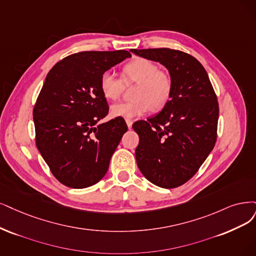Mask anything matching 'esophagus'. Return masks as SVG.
<instances>
[{
    "label": "esophagus",
    "mask_w": 256,
    "mask_h": 256,
    "mask_svg": "<svg viewBox=\"0 0 256 256\" xmlns=\"http://www.w3.org/2000/svg\"><path fill=\"white\" fill-rule=\"evenodd\" d=\"M126 126L128 128H132V126H133V121L132 120H126Z\"/></svg>",
    "instance_id": "esophagus-1"
}]
</instances>
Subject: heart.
I'll return each instance as SVG.
<instances>
[{
  "instance_id": "1",
  "label": "heart",
  "mask_w": 256,
  "mask_h": 256,
  "mask_svg": "<svg viewBox=\"0 0 256 256\" xmlns=\"http://www.w3.org/2000/svg\"><path fill=\"white\" fill-rule=\"evenodd\" d=\"M130 84H137L134 101L119 102L110 106L112 117L135 119L144 115L150 110H162L171 99L172 79L170 74L160 70L158 65L144 58H137L123 66L122 79L110 70L100 77V90L108 100H116L123 90Z\"/></svg>"
}]
</instances>
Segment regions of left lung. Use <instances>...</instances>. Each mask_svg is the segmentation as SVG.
<instances>
[{"label":"left lung","mask_w":256,"mask_h":256,"mask_svg":"<svg viewBox=\"0 0 256 256\" xmlns=\"http://www.w3.org/2000/svg\"><path fill=\"white\" fill-rule=\"evenodd\" d=\"M130 52L162 64L172 79L166 106L133 124L139 136L137 166L152 184L179 186L193 177L215 146L220 114L216 94L204 66L191 54L170 48Z\"/></svg>","instance_id":"left-lung-1"}]
</instances>
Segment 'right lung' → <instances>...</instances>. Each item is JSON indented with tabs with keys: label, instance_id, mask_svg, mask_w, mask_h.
<instances>
[{
	"label": "right lung",
	"instance_id": "add662e5",
	"mask_svg": "<svg viewBox=\"0 0 256 256\" xmlns=\"http://www.w3.org/2000/svg\"><path fill=\"white\" fill-rule=\"evenodd\" d=\"M130 56L126 50L82 52L47 74L34 108L36 144L64 186L88 188L106 174L128 126L122 118L98 123L108 112L100 77Z\"/></svg>",
	"mask_w": 256,
	"mask_h": 256
}]
</instances>
